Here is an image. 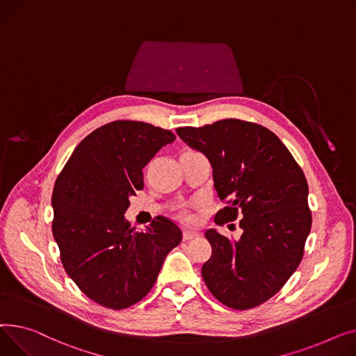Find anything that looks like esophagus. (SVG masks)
I'll return each mask as SVG.
<instances>
[{
  "mask_svg": "<svg viewBox=\"0 0 356 356\" xmlns=\"http://www.w3.org/2000/svg\"><path fill=\"white\" fill-rule=\"evenodd\" d=\"M200 237V233L198 232H194V229H184V240L185 241H190V240H194Z\"/></svg>",
  "mask_w": 356,
  "mask_h": 356,
  "instance_id": "obj_1",
  "label": "esophagus"
}]
</instances>
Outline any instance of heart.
<instances>
[{
  "mask_svg": "<svg viewBox=\"0 0 356 356\" xmlns=\"http://www.w3.org/2000/svg\"><path fill=\"white\" fill-rule=\"evenodd\" d=\"M181 217H182L184 220H190V218H191V217H190V214H188L186 211H182V213H181Z\"/></svg>",
  "mask_w": 356,
  "mask_h": 356,
  "instance_id": "obj_1",
  "label": "heart"
}]
</instances>
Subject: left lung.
Listing matches in <instances>:
<instances>
[{
  "mask_svg": "<svg viewBox=\"0 0 356 356\" xmlns=\"http://www.w3.org/2000/svg\"><path fill=\"white\" fill-rule=\"evenodd\" d=\"M177 134L211 163L214 188L227 202L216 221L243 217L238 240L214 228L205 232L213 253L202 279L228 307L259 306L277 293L303 257L312 227L305 174L282 140L256 123L224 119Z\"/></svg>",
  "mask_w": 356,
  "mask_h": 356,
  "instance_id": "obj_1",
  "label": "left lung"
}]
</instances>
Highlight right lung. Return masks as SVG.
<instances>
[{"label":"right lung","instance_id":"1","mask_svg":"<svg viewBox=\"0 0 356 356\" xmlns=\"http://www.w3.org/2000/svg\"><path fill=\"white\" fill-rule=\"evenodd\" d=\"M175 140L154 124L116 120L93 131L57 177L53 236L69 277L93 302L127 309L149 293L163 260L182 240L179 227L156 217L145 232L124 213L143 188L142 168Z\"/></svg>","mask_w":356,"mask_h":356}]
</instances>
